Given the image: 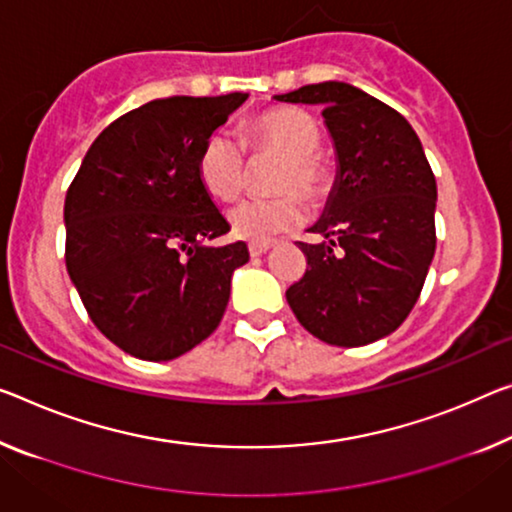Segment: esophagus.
I'll use <instances>...</instances> for the list:
<instances>
[{"label":"esophagus","mask_w":512,"mask_h":512,"mask_svg":"<svg viewBox=\"0 0 512 512\" xmlns=\"http://www.w3.org/2000/svg\"><path fill=\"white\" fill-rule=\"evenodd\" d=\"M272 249V245L270 242H251L249 245V254L251 256H263V254H267V251Z\"/></svg>","instance_id":"34e87169"}]
</instances>
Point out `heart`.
Here are the masks:
<instances>
[{"label": "heart", "mask_w": 512, "mask_h": 512, "mask_svg": "<svg viewBox=\"0 0 512 512\" xmlns=\"http://www.w3.org/2000/svg\"><path fill=\"white\" fill-rule=\"evenodd\" d=\"M247 146L256 155L270 153L283 157V167L274 180L277 199L245 201L229 212V226L235 238L267 242L281 233L302 226L306 210L297 192L318 206L332 190V164L318 153L320 128L302 109L279 107L256 116L247 128ZM196 174L212 199L233 201L247 187L249 162L245 146L229 132H215L206 139Z\"/></svg>", "instance_id": "b5f03b06"}]
</instances>
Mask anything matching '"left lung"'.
Here are the masks:
<instances>
[{"label":"left lung","mask_w":512,"mask_h":512,"mask_svg":"<svg viewBox=\"0 0 512 512\" xmlns=\"http://www.w3.org/2000/svg\"><path fill=\"white\" fill-rule=\"evenodd\" d=\"M320 105L334 141L336 180L300 249L304 277L286 290L306 332L338 348L389 336L419 300L435 256L437 183L412 125L345 82L274 96Z\"/></svg>","instance_id":"8db88e82"}]
</instances>
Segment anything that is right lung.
<instances>
[{
  "mask_svg": "<svg viewBox=\"0 0 512 512\" xmlns=\"http://www.w3.org/2000/svg\"><path fill=\"white\" fill-rule=\"evenodd\" d=\"M249 98L151 100L100 132L68 187L66 267L102 334L128 355L169 361L215 332L245 242L203 190L206 139Z\"/></svg>",
  "mask_w": 512,
  "mask_h": 512,
  "instance_id": "obj_1",
  "label": "right lung"
}]
</instances>
